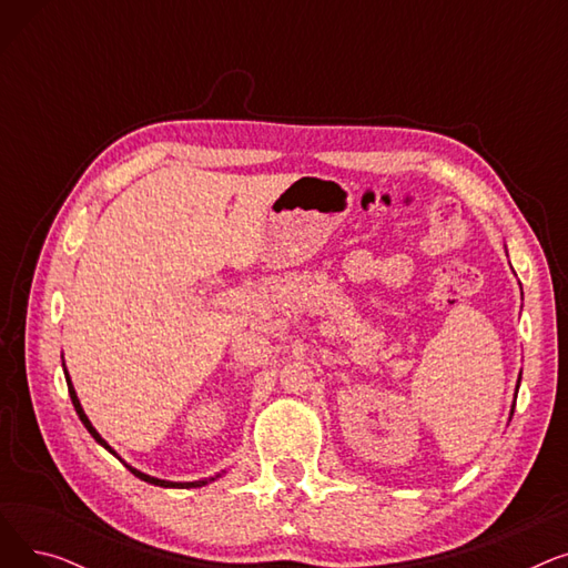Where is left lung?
<instances>
[{
    "instance_id": "1",
    "label": "left lung",
    "mask_w": 568,
    "mask_h": 568,
    "mask_svg": "<svg viewBox=\"0 0 568 568\" xmlns=\"http://www.w3.org/2000/svg\"><path fill=\"white\" fill-rule=\"evenodd\" d=\"M518 386H520V377H518ZM518 386H516V394H518ZM514 407H516V400H514V405H511V416H514ZM509 416V419H511Z\"/></svg>"
}]
</instances>
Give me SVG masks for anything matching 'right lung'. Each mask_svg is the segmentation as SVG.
Returning <instances> with one entry per match:
<instances>
[{
    "mask_svg": "<svg viewBox=\"0 0 568 568\" xmlns=\"http://www.w3.org/2000/svg\"><path fill=\"white\" fill-rule=\"evenodd\" d=\"M64 377H67V384H69V396H71V400H73V407H75V412H78V416H80V422L84 424V428L89 430V435H92L103 449H108L114 458H119L116 456V452L112 449V446L97 433V428L92 426V422L87 419V414H84V409H82V405H80V400H78V394H75V389H73V382H71V377H69V371H67V366H64ZM122 460V458H119ZM124 463V460H122ZM126 467H129V471L131 474H135L138 479H142V481H146V484H152V486H161V488H202V486H206V484H212V481H216L221 474H216V476H209V479H200V481H165V479H156V476H149V474H144V471H140V469H135L133 465H129V463H124Z\"/></svg>",
    "mask_w": 568,
    "mask_h": 568,
    "instance_id": "obj_1",
    "label": "right lung"
}]
</instances>
